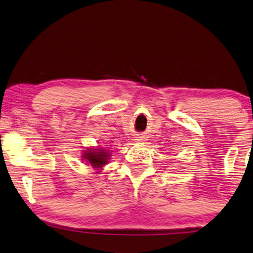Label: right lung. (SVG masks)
I'll use <instances>...</instances> for the list:
<instances>
[{"mask_svg":"<svg viewBox=\"0 0 253 253\" xmlns=\"http://www.w3.org/2000/svg\"><path fill=\"white\" fill-rule=\"evenodd\" d=\"M111 158V153L106 148L103 147H87L86 150L83 151L82 160L85 161L87 164L93 168V169L100 172L102 168L109 163V160Z\"/></svg>","mask_w":253,"mask_h":253,"instance_id":"1","label":"right lung"}]
</instances>
